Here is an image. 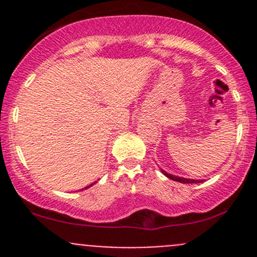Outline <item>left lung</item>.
I'll return each mask as SVG.
<instances>
[{
  "label": "left lung",
  "instance_id": "8db88e82",
  "mask_svg": "<svg viewBox=\"0 0 257 257\" xmlns=\"http://www.w3.org/2000/svg\"><path fill=\"white\" fill-rule=\"evenodd\" d=\"M160 170H162V173L165 175V177L169 178V179H172V180H174V181H178V183H183V184H196V183H201V181H203V180H196V179L181 178V177H178V175L169 174V173L165 172L164 169H160Z\"/></svg>",
  "mask_w": 257,
  "mask_h": 257
}]
</instances>
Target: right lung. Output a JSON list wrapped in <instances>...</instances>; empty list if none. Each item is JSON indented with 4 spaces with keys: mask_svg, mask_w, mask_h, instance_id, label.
I'll return each mask as SVG.
<instances>
[{
    "mask_svg": "<svg viewBox=\"0 0 257 257\" xmlns=\"http://www.w3.org/2000/svg\"><path fill=\"white\" fill-rule=\"evenodd\" d=\"M95 183H97V181H95ZM95 183H93V184H95ZM93 184H90V185H88V186H85V188H84V189H88V188H90V186H92V185H93Z\"/></svg>",
    "mask_w": 257,
    "mask_h": 257,
    "instance_id": "1",
    "label": "right lung"
}]
</instances>
